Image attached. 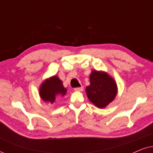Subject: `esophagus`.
<instances>
[{"mask_svg":"<svg viewBox=\"0 0 153 153\" xmlns=\"http://www.w3.org/2000/svg\"><path fill=\"white\" fill-rule=\"evenodd\" d=\"M74 91H78V92H81V91H83V87H77V88H75L74 89Z\"/></svg>","mask_w":153,"mask_h":153,"instance_id":"obj_1","label":"esophagus"}]
</instances>
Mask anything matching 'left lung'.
I'll return each mask as SVG.
<instances>
[{
	"mask_svg": "<svg viewBox=\"0 0 153 153\" xmlns=\"http://www.w3.org/2000/svg\"><path fill=\"white\" fill-rule=\"evenodd\" d=\"M118 88L116 81L107 73L93 70L90 74V85L85 92L90 101L103 108L116 97Z\"/></svg>",
	"mask_w": 153,
	"mask_h": 153,
	"instance_id": "8db88e82",
	"label": "left lung"
}]
</instances>
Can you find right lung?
I'll list each match as a JSON object with an SVG mask.
<instances>
[{"label": "right lung", "instance_id": "add662e5", "mask_svg": "<svg viewBox=\"0 0 153 153\" xmlns=\"http://www.w3.org/2000/svg\"><path fill=\"white\" fill-rule=\"evenodd\" d=\"M67 89L57 76H53L46 79L39 87V95L43 101L53 103L57 95L64 96Z\"/></svg>", "mask_w": 153, "mask_h": 153}]
</instances>
